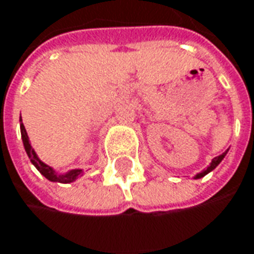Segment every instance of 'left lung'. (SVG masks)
Wrapping results in <instances>:
<instances>
[{"instance_id":"8db88e82","label":"left lung","mask_w":254,"mask_h":254,"mask_svg":"<svg viewBox=\"0 0 254 254\" xmlns=\"http://www.w3.org/2000/svg\"><path fill=\"white\" fill-rule=\"evenodd\" d=\"M227 152H228V149L225 150V152H224V153H221V155H220V156H216V157H214V159H213V160H211L210 166H207V169H206V170H203V171H202V173H199V174H196V176H195V180H197V178H202V177H204V176H206V174H209V173H210V171L214 170V169H216V167H217L218 164L221 163V160H223L224 157H225V155H227Z\"/></svg>"}]
</instances>
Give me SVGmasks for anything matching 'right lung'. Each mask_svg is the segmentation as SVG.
Returning a JSON list of instances; mask_svg holds the SVG:
<instances>
[{"instance_id": "add662e5", "label": "right lung", "mask_w": 254, "mask_h": 254, "mask_svg": "<svg viewBox=\"0 0 254 254\" xmlns=\"http://www.w3.org/2000/svg\"><path fill=\"white\" fill-rule=\"evenodd\" d=\"M20 122H22V117H20ZM20 132H22V141H23L24 150H26L27 156L30 159V162L34 164V167H36L37 170L40 171L47 180H50L52 183L69 184L73 183V181H76L77 178L83 174V170H80V169H74V170L67 171V173H64V174H58L57 171L54 170L51 166L41 162L40 157L37 156V153L34 152V149L31 148L30 141H29V135H27V132H26V128H24L23 123H20Z\"/></svg>"}]
</instances>
